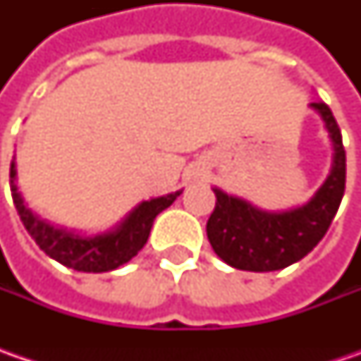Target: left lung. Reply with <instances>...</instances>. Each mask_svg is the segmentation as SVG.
Segmentation results:
<instances>
[{"mask_svg":"<svg viewBox=\"0 0 361 361\" xmlns=\"http://www.w3.org/2000/svg\"><path fill=\"white\" fill-rule=\"evenodd\" d=\"M334 142V166L312 201L293 211L267 213L251 202L215 190V211L207 221V237L227 265L243 271H277L313 251L340 209L345 190V150L338 122L326 102H312Z\"/></svg>","mask_w":361,"mask_h":361,"instance_id":"1","label":"left lung"}]
</instances>
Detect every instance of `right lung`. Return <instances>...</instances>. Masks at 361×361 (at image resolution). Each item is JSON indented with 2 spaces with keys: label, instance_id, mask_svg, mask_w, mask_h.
<instances>
[{
  "label": "right lung",
  "instance_id": "add662e5",
  "mask_svg": "<svg viewBox=\"0 0 361 361\" xmlns=\"http://www.w3.org/2000/svg\"><path fill=\"white\" fill-rule=\"evenodd\" d=\"M9 187L21 223L32 235V239L39 245V249L66 267L84 273H104L128 263L148 241L157 215L162 213L166 207H171L174 199L180 195V190H176L166 197L140 202L114 231L94 237H82L74 231L49 225L48 221L39 219L32 213V209L25 207L16 185L13 160L9 169Z\"/></svg>",
  "mask_w": 361,
  "mask_h": 361
}]
</instances>
